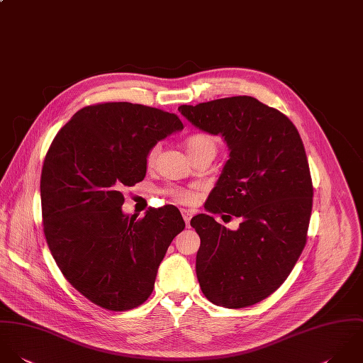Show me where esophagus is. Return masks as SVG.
Segmentation results:
<instances>
[{"mask_svg": "<svg viewBox=\"0 0 363 363\" xmlns=\"http://www.w3.org/2000/svg\"><path fill=\"white\" fill-rule=\"evenodd\" d=\"M181 213H182V218L185 220V223H186V227H189V221L192 218V212L188 211V209H182Z\"/></svg>", "mask_w": 363, "mask_h": 363, "instance_id": "1", "label": "esophagus"}]
</instances>
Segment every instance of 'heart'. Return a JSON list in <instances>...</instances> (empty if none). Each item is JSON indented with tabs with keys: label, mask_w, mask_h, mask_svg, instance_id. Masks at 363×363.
<instances>
[{
	"label": "heart",
	"mask_w": 363,
	"mask_h": 363,
	"mask_svg": "<svg viewBox=\"0 0 363 363\" xmlns=\"http://www.w3.org/2000/svg\"><path fill=\"white\" fill-rule=\"evenodd\" d=\"M161 145H154L147 152L145 155V161L147 165H154L157 161V157L160 154ZM186 150L189 152L191 157H194L195 154H199L202 151H212L216 154L218 151V140L215 136L209 135V133H198L191 136L186 140ZM165 194L174 199L175 202L179 203H192L196 199V189L195 188H184V186H169L165 189Z\"/></svg>",
	"instance_id": "heart-1"
}]
</instances>
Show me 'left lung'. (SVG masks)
Segmentation results:
<instances>
[{"instance_id": "1", "label": "left lung", "mask_w": 363, "mask_h": 363, "mask_svg": "<svg viewBox=\"0 0 363 363\" xmlns=\"http://www.w3.org/2000/svg\"><path fill=\"white\" fill-rule=\"evenodd\" d=\"M178 111L201 130L221 135L230 148L206 211L241 218L235 231L209 215L191 220L201 237V289L218 306H252L286 281L306 245L313 182L304 145L286 115L252 96Z\"/></svg>"}]
</instances>
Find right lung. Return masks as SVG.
<instances>
[{"label": "right lung", "mask_w": 363, "mask_h": 363, "mask_svg": "<svg viewBox=\"0 0 363 363\" xmlns=\"http://www.w3.org/2000/svg\"><path fill=\"white\" fill-rule=\"evenodd\" d=\"M175 113L130 102L89 105L60 129L40 177L43 231L65 278L113 311L143 304L171 241L185 228L174 206L122 212L123 186L143 181L145 155L182 130Z\"/></svg>", "instance_id": "obj_1"}]
</instances>
